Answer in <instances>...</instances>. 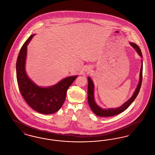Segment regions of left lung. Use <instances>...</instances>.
Wrapping results in <instances>:
<instances>
[{
  "mask_svg": "<svg viewBox=\"0 0 155 155\" xmlns=\"http://www.w3.org/2000/svg\"><path fill=\"white\" fill-rule=\"evenodd\" d=\"M130 44L134 49H135V50L137 51V52H138V53L139 54V55L140 56V57H142V52L140 51V48L137 45L135 44V43L131 42ZM142 71H143V61L142 60V66L140 67V79L139 81V84L137 86V88L136 89L132 97L128 101H127L125 103H124L121 107L116 108V109H103L96 104V103L95 102L94 96V84H93L92 81L91 80V78L88 77V101L89 107H91V110L97 116H100V117H110V116H116L126 110L129 107V106L133 103V101L135 100V99L138 95V93L140 92V87L142 85Z\"/></svg>",
  "mask_w": 155,
  "mask_h": 155,
  "instance_id": "1",
  "label": "left lung"
}]
</instances>
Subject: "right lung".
Wrapping results in <instances>:
<instances>
[{"mask_svg":"<svg viewBox=\"0 0 155 155\" xmlns=\"http://www.w3.org/2000/svg\"><path fill=\"white\" fill-rule=\"evenodd\" d=\"M35 35H31L20 51L16 62L17 80L24 100L34 110L49 114L59 110L65 101L67 91L77 76L67 77L56 85L48 88L37 86L30 80L25 71L27 46Z\"/></svg>","mask_w":155,"mask_h":155,"instance_id":"obj_1","label":"right lung"}]
</instances>
